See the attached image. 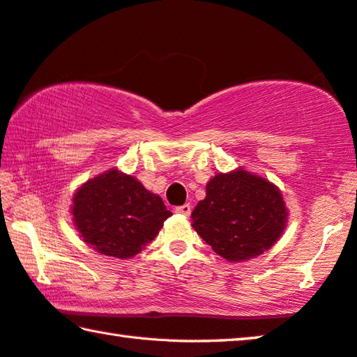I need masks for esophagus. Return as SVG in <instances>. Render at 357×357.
Masks as SVG:
<instances>
[{
	"label": "esophagus",
	"instance_id": "obj_1",
	"mask_svg": "<svg viewBox=\"0 0 357 357\" xmlns=\"http://www.w3.org/2000/svg\"><path fill=\"white\" fill-rule=\"evenodd\" d=\"M174 212L179 213V215L189 217V215H190V212H192V207H190V204H183V206L174 207Z\"/></svg>",
	"mask_w": 357,
	"mask_h": 357
}]
</instances>
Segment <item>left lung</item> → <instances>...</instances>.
I'll return each instance as SVG.
<instances>
[{
	"label": "left lung",
	"instance_id": "8db88e82",
	"mask_svg": "<svg viewBox=\"0 0 357 357\" xmlns=\"http://www.w3.org/2000/svg\"><path fill=\"white\" fill-rule=\"evenodd\" d=\"M193 228L229 262L262 255L280 238L287 222L281 192L255 174L220 173L192 212Z\"/></svg>",
	"mask_w": 357,
	"mask_h": 357
}]
</instances>
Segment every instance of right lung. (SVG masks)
Wrapping results in <instances>:
<instances>
[{
    "label": "right lung",
    "instance_id": "1",
    "mask_svg": "<svg viewBox=\"0 0 357 357\" xmlns=\"http://www.w3.org/2000/svg\"><path fill=\"white\" fill-rule=\"evenodd\" d=\"M71 212L84 242L120 259L144 250L172 215L158 195L119 170L87 181L76 192Z\"/></svg>",
    "mask_w": 357,
    "mask_h": 357
}]
</instances>
